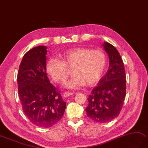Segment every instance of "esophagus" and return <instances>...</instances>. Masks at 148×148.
Segmentation results:
<instances>
[{
  "instance_id": "34e87169",
  "label": "esophagus",
  "mask_w": 148,
  "mask_h": 148,
  "mask_svg": "<svg viewBox=\"0 0 148 148\" xmlns=\"http://www.w3.org/2000/svg\"><path fill=\"white\" fill-rule=\"evenodd\" d=\"M73 95V92H69V91H66V92H64V97H69V96H71V95Z\"/></svg>"
}]
</instances>
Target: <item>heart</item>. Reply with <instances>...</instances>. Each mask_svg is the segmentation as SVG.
Instances as JSON below:
<instances>
[{
	"label": "heart",
	"instance_id": "b5f03b06",
	"mask_svg": "<svg viewBox=\"0 0 148 148\" xmlns=\"http://www.w3.org/2000/svg\"><path fill=\"white\" fill-rule=\"evenodd\" d=\"M60 58H50L46 65L47 72L55 82L63 83L69 74L67 69H73L74 76L64 84L71 89L97 83L103 75L107 64V57L103 51L89 48L65 51Z\"/></svg>",
	"mask_w": 148,
	"mask_h": 148
}]
</instances>
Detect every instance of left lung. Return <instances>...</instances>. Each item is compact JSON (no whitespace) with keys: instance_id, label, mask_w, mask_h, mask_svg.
<instances>
[{"instance_id":"left-lung-1","label":"left lung","mask_w":148,"mask_h":148,"mask_svg":"<svg viewBox=\"0 0 148 148\" xmlns=\"http://www.w3.org/2000/svg\"><path fill=\"white\" fill-rule=\"evenodd\" d=\"M103 46L110 58L109 69L89 95L86 108L88 117L98 123L118 116L126 95V75L121 55L112 44L105 42Z\"/></svg>"}]
</instances>
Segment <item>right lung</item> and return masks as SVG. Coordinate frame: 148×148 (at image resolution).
Wrapping results in <instances>:
<instances>
[{"instance_id":"add662e5","label":"right lung","mask_w":148,"mask_h":148,"mask_svg":"<svg viewBox=\"0 0 148 148\" xmlns=\"http://www.w3.org/2000/svg\"><path fill=\"white\" fill-rule=\"evenodd\" d=\"M47 49L39 46L27 51L18 73V94L24 113L33 124L42 128L60 121L66 107L60 91L48 78Z\"/></svg>"}]
</instances>
